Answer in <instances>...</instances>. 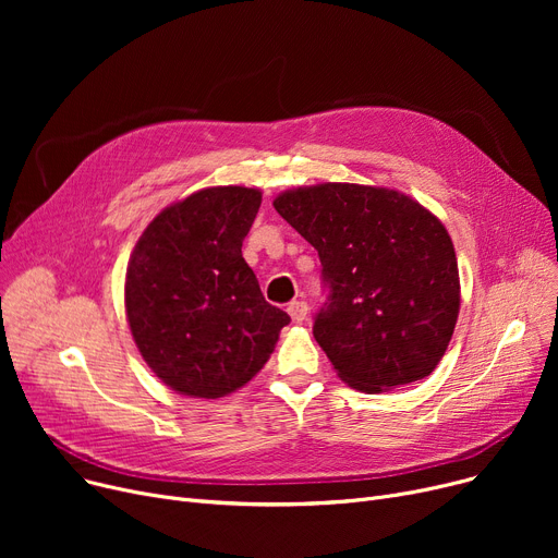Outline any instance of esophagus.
<instances>
[{
	"label": "esophagus",
	"mask_w": 558,
	"mask_h": 558,
	"mask_svg": "<svg viewBox=\"0 0 558 558\" xmlns=\"http://www.w3.org/2000/svg\"><path fill=\"white\" fill-rule=\"evenodd\" d=\"M287 312H289V316H291V320H294V324H301V320L307 316V303L305 301H291Z\"/></svg>",
	"instance_id": "esophagus-1"
}]
</instances>
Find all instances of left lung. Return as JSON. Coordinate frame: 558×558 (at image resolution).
Masks as SVG:
<instances>
[{"label": "left lung", "instance_id": "left-lung-1", "mask_svg": "<svg viewBox=\"0 0 558 558\" xmlns=\"http://www.w3.org/2000/svg\"><path fill=\"white\" fill-rule=\"evenodd\" d=\"M274 208L318 251L330 294L314 339L343 383L379 393L427 377L461 305L446 226L412 196L355 183L287 190Z\"/></svg>", "mask_w": 558, "mask_h": 558}]
</instances>
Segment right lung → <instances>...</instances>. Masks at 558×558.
<instances>
[{
  "label": "right lung",
  "instance_id": "right-lung-1",
  "mask_svg": "<svg viewBox=\"0 0 558 558\" xmlns=\"http://www.w3.org/2000/svg\"><path fill=\"white\" fill-rule=\"evenodd\" d=\"M262 192L228 185L171 203L137 240L126 318L142 360L175 393L223 398L271 357L287 312L264 301L242 242Z\"/></svg>",
  "mask_w": 558,
  "mask_h": 558
}]
</instances>
